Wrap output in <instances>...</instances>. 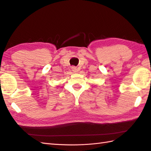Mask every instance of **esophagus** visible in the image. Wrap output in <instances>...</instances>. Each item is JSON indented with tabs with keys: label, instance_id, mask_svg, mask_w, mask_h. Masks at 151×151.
<instances>
[{
	"label": "esophagus",
	"instance_id": "1",
	"mask_svg": "<svg viewBox=\"0 0 151 151\" xmlns=\"http://www.w3.org/2000/svg\"><path fill=\"white\" fill-rule=\"evenodd\" d=\"M71 69H72L73 71V72H75V73L77 72V70H78V69H77V67H75V66H73V67H71Z\"/></svg>",
	"mask_w": 151,
	"mask_h": 151
}]
</instances>
